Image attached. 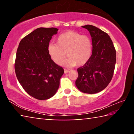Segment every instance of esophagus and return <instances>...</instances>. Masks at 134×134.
<instances>
[{
	"label": "esophagus",
	"mask_w": 134,
	"mask_h": 134,
	"mask_svg": "<svg viewBox=\"0 0 134 134\" xmlns=\"http://www.w3.org/2000/svg\"><path fill=\"white\" fill-rule=\"evenodd\" d=\"M69 72V70H66V69H64V73L65 74H67V73H68V72Z\"/></svg>",
	"instance_id": "obj_1"
}]
</instances>
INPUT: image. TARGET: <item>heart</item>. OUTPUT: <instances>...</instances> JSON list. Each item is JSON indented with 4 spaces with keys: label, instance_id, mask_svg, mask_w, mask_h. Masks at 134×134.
<instances>
[{
    "label": "heart",
    "instance_id": "obj_1",
    "mask_svg": "<svg viewBox=\"0 0 134 134\" xmlns=\"http://www.w3.org/2000/svg\"><path fill=\"white\" fill-rule=\"evenodd\" d=\"M51 60L58 65L63 63L67 67L83 66L91 58L93 50L92 40L87 35L74 31H67L57 38L56 44H49L47 48Z\"/></svg>",
    "mask_w": 134,
    "mask_h": 134
}]
</instances>
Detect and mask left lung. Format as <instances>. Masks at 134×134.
<instances>
[{
  "label": "left lung",
  "instance_id": "left-lung-1",
  "mask_svg": "<svg viewBox=\"0 0 134 134\" xmlns=\"http://www.w3.org/2000/svg\"><path fill=\"white\" fill-rule=\"evenodd\" d=\"M92 37V57L85 65L78 68L76 85L80 91L94 94L107 87L113 75L116 64V50L108 34L97 27L86 25Z\"/></svg>",
  "mask_w": 134,
  "mask_h": 134
}]
</instances>
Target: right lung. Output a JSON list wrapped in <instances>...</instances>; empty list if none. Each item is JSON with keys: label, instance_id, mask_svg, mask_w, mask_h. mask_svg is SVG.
<instances>
[{"label": "right lung", "instance_id": "obj_1", "mask_svg": "<svg viewBox=\"0 0 134 134\" xmlns=\"http://www.w3.org/2000/svg\"><path fill=\"white\" fill-rule=\"evenodd\" d=\"M55 28H38L25 37L19 44L15 63L16 77L23 89L38 100L56 93L64 69L49 57L47 48Z\"/></svg>", "mask_w": 134, "mask_h": 134}]
</instances>
